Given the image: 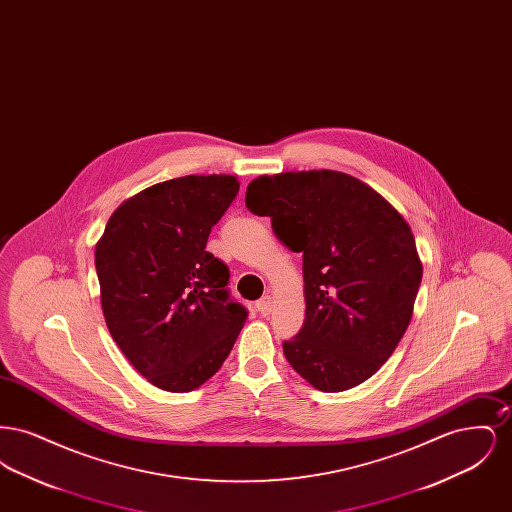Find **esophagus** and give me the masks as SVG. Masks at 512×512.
Returning <instances> with one entry per match:
<instances>
[{
	"label": "esophagus",
	"instance_id": "1",
	"mask_svg": "<svg viewBox=\"0 0 512 512\" xmlns=\"http://www.w3.org/2000/svg\"><path fill=\"white\" fill-rule=\"evenodd\" d=\"M257 309H259V313H261V315H268V313H270V309H272V297H270V295L261 297V299L257 301Z\"/></svg>",
	"mask_w": 512,
	"mask_h": 512
}]
</instances>
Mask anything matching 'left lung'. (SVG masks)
<instances>
[{"label":"left lung","mask_w":512,"mask_h":512,"mask_svg":"<svg viewBox=\"0 0 512 512\" xmlns=\"http://www.w3.org/2000/svg\"><path fill=\"white\" fill-rule=\"evenodd\" d=\"M245 207L303 255L305 322L284 341L288 363L326 393L363 384L413 317L422 261L409 222L363 180L328 169L263 174Z\"/></svg>","instance_id":"left-lung-1"}]
</instances>
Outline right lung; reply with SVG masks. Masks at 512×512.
I'll use <instances>...</instances> for the list:
<instances>
[{
    "mask_svg": "<svg viewBox=\"0 0 512 512\" xmlns=\"http://www.w3.org/2000/svg\"><path fill=\"white\" fill-rule=\"evenodd\" d=\"M240 190L230 174H190L128 197L96 244L99 301L111 338L147 382L194 391L232 351L245 313L228 268L205 251Z\"/></svg>",
    "mask_w": 512,
    "mask_h": 512,
    "instance_id": "1",
    "label": "right lung"
}]
</instances>
